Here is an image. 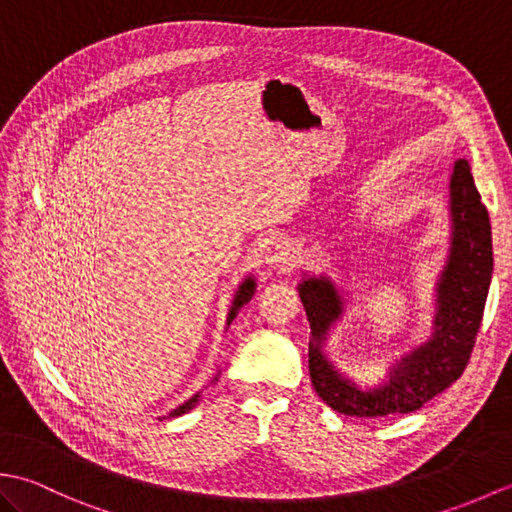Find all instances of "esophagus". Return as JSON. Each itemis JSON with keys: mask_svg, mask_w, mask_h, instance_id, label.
Returning <instances> with one entry per match:
<instances>
[{"mask_svg": "<svg viewBox=\"0 0 512 512\" xmlns=\"http://www.w3.org/2000/svg\"><path fill=\"white\" fill-rule=\"evenodd\" d=\"M264 262L270 268L286 270L295 262V250H292L290 242H286L284 237H270L264 246Z\"/></svg>", "mask_w": 512, "mask_h": 512, "instance_id": "esophagus-1", "label": "esophagus"}]
</instances>
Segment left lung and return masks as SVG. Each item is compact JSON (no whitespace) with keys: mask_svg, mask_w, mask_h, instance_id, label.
Masks as SVG:
<instances>
[{"mask_svg":"<svg viewBox=\"0 0 512 512\" xmlns=\"http://www.w3.org/2000/svg\"><path fill=\"white\" fill-rule=\"evenodd\" d=\"M449 255L436 281L431 336L409 347L387 367L378 385L363 387L332 363L325 350L334 325L345 317V303L328 275H303L297 286L310 321V378L323 402L356 418L409 413L451 387L469 363L480 332L488 286L493 277V235L488 211L473 182L471 165L458 158L449 182Z\"/></svg>","mask_w":512,"mask_h":512,"instance_id":"1","label":"left lung"}]
</instances>
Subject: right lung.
<instances>
[{"instance_id": "obj_1", "label": "right lung", "mask_w": 512, "mask_h": 512, "mask_svg": "<svg viewBox=\"0 0 512 512\" xmlns=\"http://www.w3.org/2000/svg\"><path fill=\"white\" fill-rule=\"evenodd\" d=\"M255 288H257V284H255V277H253V275H248V277L242 281V284L237 286V290H235V297H233V301H231V308H228L226 328H228V325H231V321L237 317L239 308L246 306V303H248L250 299H253V295H255ZM215 380H217V374H215V378L211 380V383H215ZM200 396H202V391H198V394H193L187 402H182V405H178L176 409H171L165 418H178V416H182V413L191 411L195 405H198Z\"/></svg>"}]
</instances>
